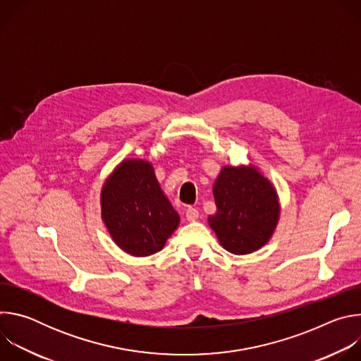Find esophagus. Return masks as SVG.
<instances>
[{
	"instance_id": "34e87169",
	"label": "esophagus",
	"mask_w": 361,
	"mask_h": 361,
	"mask_svg": "<svg viewBox=\"0 0 361 361\" xmlns=\"http://www.w3.org/2000/svg\"><path fill=\"white\" fill-rule=\"evenodd\" d=\"M185 217L188 221H195L198 219V210L194 207H188L185 212Z\"/></svg>"
}]
</instances>
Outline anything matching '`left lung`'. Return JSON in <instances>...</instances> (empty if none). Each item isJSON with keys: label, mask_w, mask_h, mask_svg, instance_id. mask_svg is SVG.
Segmentation results:
<instances>
[{"label": "left lung", "mask_w": 361, "mask_h": 361, "mask_svg": "<svg viewBox=\"0 0 361 361\" xmlns=\"http://www.w3.org/2000/svg\"><path fill=\"white\" fill-rule=\"evenodd\" d=\"M213 194L217 213L209 223L227 251L248 254L269 241L280 209L276 190L264 176L255 169L224 167Z\"/></svg>", "instance_id": "8db88e82"}]
</instances>
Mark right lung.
<instances>
[{"mask_svg": "<svg viewBox=\"0 0 361 361\" xmlns=\"http://www.w3.org/2000/svg\"><path fill=\"white\" fill-rule=\"evenodd\" d=\"M101 216L113 240L128 254L160 251L180 223L151 164L123 161L101 191Z\"/></svg>", "mask_w": 361, "mask_h": 361, "instance_id": "add662e5", "label": "right lung"}]
</instances>
